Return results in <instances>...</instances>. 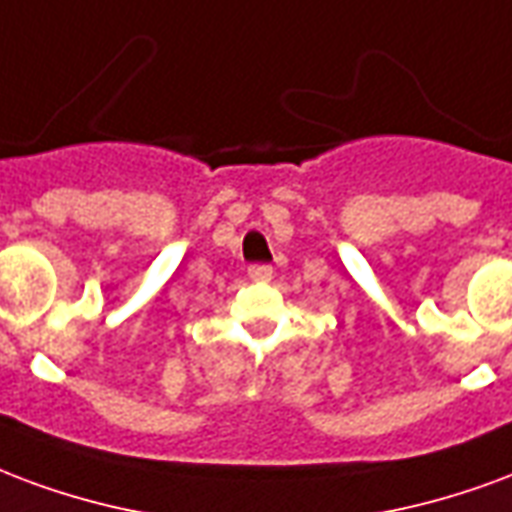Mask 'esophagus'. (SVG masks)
<instances>
[{
  "mask_svg": "<svg viewBox=\"0 0 512 512\" xmlns=\"http://www.w3.org/2000/svg\"><path fill=\"white\" fill-rule=\"evenodd\" d=\"M248 275H251L253 281H270L272 267L270 264H251V267H248Z\"/></svg>",
  "mask_w": 512,
  "mask_h": 512,
  "instance_id": "34e87169",
  "label": "esophagus"
}]
</instances>
